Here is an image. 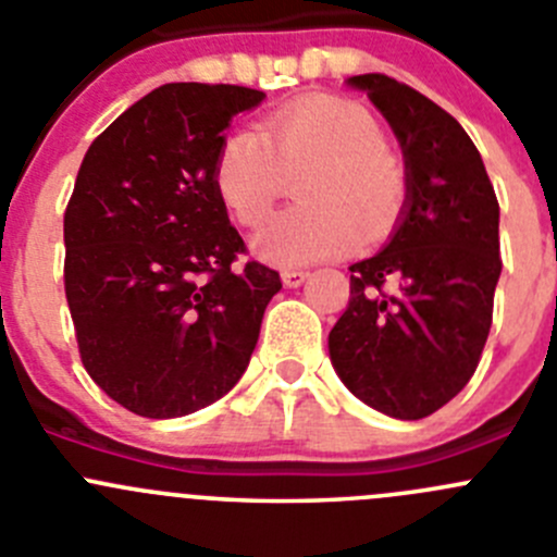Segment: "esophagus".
<instances>
[{
	"mask_svg": "<svg viewBox=\"0 0 557 557\" xmlns=\"http://www.w3.org/2000/svg\"><path fill=\"white\" fill-rule=\"evenodd\" d=\"M306 278H309V273H306V270H284L282 273L284 287H300Z\"/></svg>",
	"mask_w": 557,
	"mask_h": 557,
	"instance_id": "34e87169",
	"label": "esophagus"
}]
</instances>
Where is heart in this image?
<instances>
[{
  "label": "heart",
  "mask_w": 557,
  "mask_h": 557,
  "mask_svg": "<svg viewBox=\"0 0 557 557\" xmlns=\"http://www.w3.org/2000/svg\"><path fill=\"white\" fill-rule=\"evenodd\" d=\"M295 183L300 205L275 215L253 251L275 268L336 259L394 232L407 199V169L377 116L344 95H306L235 128L213 158V188L246 230L264 224Z\"/></svg>",
  "instance_id": "b5f03b06"
}]
</instances>
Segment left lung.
Segmentation results:
<instances>
[{
	"label": "left lung",
	"mask_w": 557,
	"mask_h": 557,
	"mask_svg": "<svg viewBox=\"0 0 557 557\" xmlns=\"http://www.w3.org/2000/svg\"><path fill=\"white\" fill-rule=\"evenodd\" d=\"M367 89L399 139L407 208L388 246L349 268V304L327 336L349 391L385 416L418 421L473 377L500 278L495 188L462 125L385 73Z\"/></svg>",
	"instance_id": "obj_1"
}]
</instances>
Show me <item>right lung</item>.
I'll return each instance as SVG.
<instances>
[{"label": "right lung", "instance_id": "right-lung-1", "mask_svg": "<svg viewBox=\"0 0 557 557\" xmlns=\"http://www.w3.org/2000/svg\"><path fill=\"white\" fill-rule=\"evenodd\" d=\"M264 92L163 84L89 145L65 208V298L106 396L177 418L235 388L282 278L248 259L213 188L237 111Z\"/></svg>", "mask_w": 557, "mask_h": 557}]
</instances>
